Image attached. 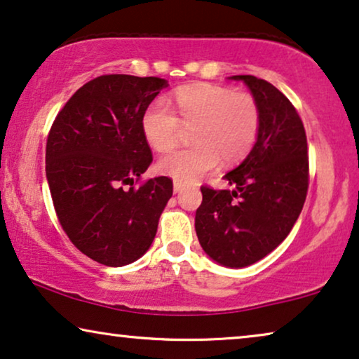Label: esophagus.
Segmentation results:
<instances>
[{"label": "esophagus", "mask_w": 359, "mask_h": 359, "mask_svg": "<svg viewBox=\"0 0 359 359\" xmlns=\"http://www.w3.org/2000/svg\"><path fill=\"white\" fill-rule=\"evenodd\" d=\"M173 189H175V193H181V191L184 189V184H183V183H180V181H175Z\"/></svg>", "instance_id": "obj_1"}]
</instances>
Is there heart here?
Masks as SVG:
<instances>
[{
  "mask_svg": "<svg viewBox=\"0 0 359 359\" xmlns=\"http://www.w3.org/2000/svg\"><path fill=\"white\" fill-rule=\"evenodd\" d=\"M175 111L165 100H154L142 116V132L151 149L168 151L178 144L183 127L193 147L176 150L158 161L160 173L180 183H194L225 163L243 160L257 144L262 109L252 93L230 86H183L173 96Z\"/></svg>",
  "mask_w": 359,
  "mask_h": 359,
  "instance_id": "obj_1",
  "label": "heart"
}]
</instances>
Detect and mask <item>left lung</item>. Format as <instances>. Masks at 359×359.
Returning <instances> with one entry per match:
<instances>
[{
    "label": "left lung",
    "instance_id": "1",
    "mask_svg": "<svg viewBox=\"0 0 359 359\" xmlns=\"http://www.w3.org/2000/svg\"><path fill=\"white\" fill-rule=\"evenodd\" d=\"M262 109L257 144L224 176L229 189L201 186L196 233L205 253L230 268L257 263L271 253L301 214L309 189L307 137L291 101L262 78L235 75Z\"/></svg>",
    "mask_w": 359,
    "mask_h": 359
}]
</instances>
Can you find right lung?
I'll list each match as a JSON object with an SVG mask.
<instances>
[{
    "label": "right lung",
    "mask_w": 359,
    "mask_h": 359,
    "mask_svg": "<svg viewBox=\"0 0 359 359\" xmlns=\"http://www.w3.org/2000/svg\"><path fill=\"white\" fill-rule=\"evenodd\" d=\"M163 86L158 76L101 75L67 101L48 132L46 175L58 222L106 266H124L150 248L173 194L168 176L133 186L154 160L142 116Z\"/></svg>",
    "instance_id": "add662e5"
}]
</instances>
